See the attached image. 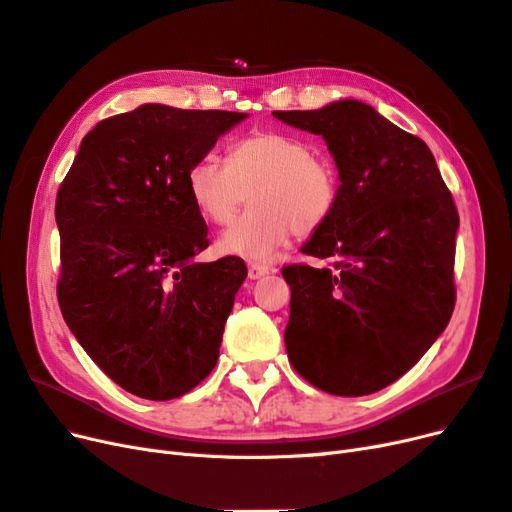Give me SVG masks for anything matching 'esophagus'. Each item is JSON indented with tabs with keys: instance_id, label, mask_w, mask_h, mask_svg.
I'll return each instance as SVG.
<instances>
[{
	"instance_id": "obj_1",
	"label": "esophagus",
	"mask_w": 512,
	"mask_h": 512,
	"mask_svg": "<svg viewBox=\"0 0 512 512\" xmlns=\"http://www.w3.org/2000/svg\"><path fill=\"white\" fill-rule=\"evenodd\" d=\"M270 272H274L270 266H266V263H257V261H251L249 263V278L251 280H257V278H261V276H266V274H270Z\"/></svg>"
}]
</instances>
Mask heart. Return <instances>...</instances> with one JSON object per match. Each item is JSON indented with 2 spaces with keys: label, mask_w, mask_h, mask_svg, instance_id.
Masks as SVG:
<instances>
[{
  "label": "heart",
  "mask_w": 512,
  "mask_h": 512,
  "mask_svg": "<svg viewBox=\"0 0 512 512\" xmlns=\"http://www.w3.org/2000/svg\"><path fill=\"white\" fill-rule=\"evenodd\" d=\"M197 212L223 225L251 193V210L219 236V249L251 261L272 259L295 234H312L338 200L336 170L306 140L289 134H255L232 146L227 163L197 159L187 174Z\"/></svg>",
  "instance_id": "heart-1"
}]
</instances>
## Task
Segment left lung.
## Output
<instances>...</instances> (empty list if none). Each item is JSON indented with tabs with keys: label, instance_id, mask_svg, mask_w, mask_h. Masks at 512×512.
Returning <instances> with one entry per match:
<instances>
[{
	"label": "left lung",
	"instance_id": "left-lung-1",
	"mask_svg": "<svg viewBox=\"0 0 512 512\" xmlns=\"http://www.w3.org/2000/svg\"><path fill=\"white\" fill-rule=\"evenodd\" d=\"M321 136L338 200L302 246L334 270L287 266L285 346L308 383L357 398L398 381L449 325L459 217L427 144L359 100L272 112Z\"/></svg>",
	"mask_w": 512,
	"mask_h": 512
}]
</instances>
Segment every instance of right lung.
Here are the masks:
<instances>
[{"label":"right lung","mask_w":512,"mask_h":512,"mask_svg":"<svg viewBox=\"0 0 512 512\" xmlns=\"http://www.w3.org/2000/svg\"><path fill=\"white\" fill-rule=\"evenodd\" d=\"M246 117L163 104L117 114L82 138L57 193L61 315L95 364L138 398H178L217 366L246 266L195 261L208 227L187 174Z\"/></svg>","instance_id":"1"}]
</instances>
